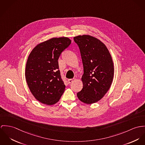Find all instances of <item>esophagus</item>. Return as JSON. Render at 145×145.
<instances>
[{
    "label": "esophagus",
    "instance_id": "34e87169",
    "mask_svg": "<svg viewBox=\"0 0 145 145\" xmlns=\"http://www.w3.org/2000/svg\"><path fill=\"white\" fill-rule=\"evenodd\" d=\"M75 80V78H73V79H69L68 80V83H71L72 82H73V81Z\"/></svg>",
    "mask_w": 145,
    "mask_h": 145
}]
</instances>
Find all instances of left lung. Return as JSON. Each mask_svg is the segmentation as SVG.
I'll use <instances>...</instances> for the list:
<instances>
[{
  "instance_id": "8db88e82",
  "label": "left lung",
  "mask_w": 145,
  "mask_h": 145,
  "mask_svg": "<svg viewBox=\"0 0 145 145\" xmlns=\"http://www.w3.org/2000/svg\"><path fill=\"white\" fill-rule=\"evenodd\" d=\"M73 39L80 49L84 71L83 88L77 95L85 103H93L105 96L112 82V57L106 46L93 37L78 35Z\"/></svg>"
}]
</instances>
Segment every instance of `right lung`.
Instances as JSON below:
<instances>
[{
	"mask_svg": "<svg viewBox=\"0 0 145 145\" xmlns=\"http://www.w3.org/2000/svg\"><path fill=\"white\" fill-rule=\"evenodd\" d=\"M71 43L67 37L52 38L38 44L28 57L26 80L33 95L42 103H56L65 91L58 61Z\"/></svg>",
	"mask_w": 145,
	"mask_h": 145,
	"instance_id": "1",
	"label": "right lung"
}]
</instances>
